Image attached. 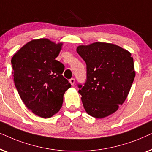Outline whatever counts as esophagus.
I'll return each mask as SVG.
<instances>
[{
	"instance_id": "1",
	"label": "esophagus",
	"mask_w": 152,
	"mask_h": 152,
	"mask_svg": "<svg viewBox=\"0 0 152 152\" xmlns=\"http://www.w3.org/2000/svg\"><path fill=\"white\" fill-rule=\"evenodd\" d=\"M69 82H70V84H71L72 86H73L74 84H75V80L74 78H71V79H70V80H69Z\"/></svg>"
}]
</instances>
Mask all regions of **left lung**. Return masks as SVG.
I'll return each instance as SVG.
<instances>
[{"label": "left lung", "instance_id": "left-lung-1", "mask_svg": "<svg viewBox=\"0 0 152 152\" xmlns=\"http://www.w3.org/2000/svg\"><path fill=\"white\" fill-rule=\"evenodd\" d=\"M77 52L86 64V80L78 85L85 110L95 118L110 115L125 101L134 80L132 54L102 42L80 45Z\"/></svg>", "mask_w": 152, "mask_h": 152}]
</instances>
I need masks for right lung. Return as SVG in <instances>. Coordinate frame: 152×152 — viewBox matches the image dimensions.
I'll return each instance as SVG.
<instances>
[{"mask_svg":"<svg viewBox=\"0 0 152 152\" xmlns=\"http://www.w3.org/2000/svg\"><path fill=\"white\" fill-rule=\"evenodd\" d=\"M62 45L47 39H35L17 51L11 61L20 98L28 109L43 118L59 111L64 93L71 86L62 75L64 65L55 60Z\"/></svg>","mask_w":152,"mask_h":152,"instance_id":"add662e5","label":"right lung"}]
</instances>
